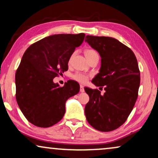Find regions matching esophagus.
<instances>
[{
  "instance_id": "1",
  "label": "esophagus",
  "mask_w": 158,
  "mask_h": 158,
  "mask_svg": "<svg viewBox=\"0 0 158 158\" xmlns=\"http://www.w3.org/2000/svg\"><path fill=\"white\" fill-rule=\"evenodd\" d=\"M80 91L81 93H83L85 91V90H84V86L83 85H80Z\"/></svg>"
}]
</instances>
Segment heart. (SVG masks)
I'll return each instance as SVG.
<instances>
[{
  "label": "heart",
  "instance_id": "heart-1",
  "mask_svg": "<svg viewBox=\"0 0 158 158\" xmlns=\"http://www.w3.org/2000/svg\"><path fill=\"white\" fill-rule=\"evenodd\" d=\"M85 54L88 60L90 59V58L93 57H95V56H98V53L97 52L96 49H91V48L85 49ZM71 58H72V56H71L70 60H71ZM72 77L73 80H75V81L82 83H85V82H87V81L88 80V75L85 74V73H83L81 72L75 73L74 74L72 75Z\"/></svg>",
  "mask_w": 158,
  "mask_h": 158
}]
</instances>
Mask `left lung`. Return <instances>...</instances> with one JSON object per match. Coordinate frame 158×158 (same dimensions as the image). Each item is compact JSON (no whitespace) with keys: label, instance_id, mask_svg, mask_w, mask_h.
<instances>
[{"label":"left lung","instance_id":"8db88e82","mask_svg":"<svg viewBox=\"0 0 158 158\" xmlns=\"http://www.w3.org/2000/svg\"><path fill=\"white\" fill-rule=\"evenodd\" d=\"M101 57L99 73L92 83L106 92L84 88L89 96L85 107L88 122L101 131L115 130L126 122L138 97L140 73L130 48L114 38L87 35L85 40Z\"/></svg>","mask_w":158,"mask_h":158}]
</instances>
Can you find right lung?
Listing matches in <instances>:
<instances>
[{"mask_svg": "<svg viewBox=\"0 0 158 158\" xmlns=\"http://www.w3.org/2000/svg\"><path fill=\"white\" fill-rule=\"evenodd\" d=\"M85 34H61L45 37L28 47L17 68L16 98L26 118L47 128L57 124L65 113V102L78 94L80 85L70 80L60 87L53 79L68 69L75 47Z\"/></svg>", "mask_w": 158, "mask_h": 158, "instance_id": "add662e5", "label": "right lung"}]
</instances>
